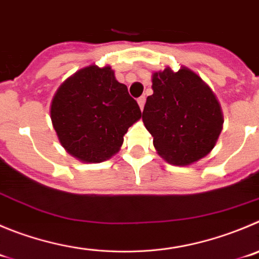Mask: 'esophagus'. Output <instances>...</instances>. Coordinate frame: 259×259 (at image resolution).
Wrapping results in <instances>:
<instances>
[{
  "label": "esophagus",
  "mask_w": 259,
  "mask_h": 259,
  "mask_svg": "<svg viewBox=\"0 0 259 259\" xmlns=\"http://www.w3.org/2000/svg\"><path fill=\"white\" fill-rule=\"evenodd\" d=\"M144 103H146V97H144V96L139 97V98H138V105H139V107H141V110H143Z\"/></svg>",
  "instance_id": "obj_1"
}]
</instances>
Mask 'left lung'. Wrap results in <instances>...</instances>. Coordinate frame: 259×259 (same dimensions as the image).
<instances>
[{"label":"left lung","instance_id":"left-lung-1","mask_svg":"<svg viewBox=\"0 0 259 259\" xmlns=\"http://www.w3.org/2000/svg\"><path fill=\"white\" fill-rule=\"evenodd\" d=\"M143 122L157 153L171 165L187 166L209 153L224 124L216 96L195 72L181 66L152 75Z\"/></svg>","mask_w":259,"mask_h":259}]
</instances>
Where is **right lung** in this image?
Listing matches in <instances>:
<instances>
[{"label":"right lung","instance_id":"obj_1","mask_svg":"<svg viewBox=\"0 0 259 259\" xmlns=\"http://www.w3.org/2000/svg\"><path fill=\"white\" fill-rule=\"evenodd\" d=\"M141 117L137 101L110 66L80 69L60 85L51 103L60 143L87 163L103 162L117 153L127 129Z\"/></svg>","mask_w":259,"mask_h":259}]
</instances>
